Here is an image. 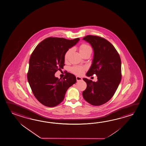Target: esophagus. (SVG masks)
Returning a JSON list of instances; mask_svg holds the SVG:
<instances>
[{
    "label": "esophagus",
    "mask_w": 146,
    "mask_h": 146,
    "mask_svg": "<svg viewBox=\"0 0 146 146\" xmlns=\"http://www.w3.org/2000/svg\"><path fill=\"white\" fill-rule=\"evenodd\" d=\"M76 80H77L78 82L82 80V78H81V77H80V76H76Z\"/></svg>",
    "instance_id": "obj_1"
}]
</instances>
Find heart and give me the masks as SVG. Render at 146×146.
<instances>
[{"label": "heart", "mask_w": 146, "mask_h": 146, "mask_svg": "<svg viewBox=\"0 0 146 146\" xmlns=\"http://www.w3.org/2000/svg\"><path fill=\"white\" fill-rule=\"evenodd\" d=\"M80 51L81 54L86 53V52H88L92 53V49L89 45L84 44L80 45ZM71 49H68V50L66 52L65 55H64V59L66 60L68 59V56L71 53ZM85 69L86 68L84 66H75L73 68H72L71 71L75 74L80 75L83 74Z\"/></svg>", "instance_id": "b5f03b06"}]
</instances>
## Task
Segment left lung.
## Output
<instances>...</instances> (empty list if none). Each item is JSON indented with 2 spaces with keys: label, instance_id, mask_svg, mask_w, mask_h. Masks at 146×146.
I'll return each mask as SVG.
<instances>
[{
  "label": "left lung",
  "instance_id": "8db88e82",
  "mask_svg": "<svg viewBox=\"0 0 146 146\" xmlns=\"http://www.w3.org/2000/svg\"><path fill=\"white\" fill-rule=\"evenodd\" d=\"M92 46L94 50L92 64L86 76L95 74L98 80L86 78V89L83 98L93 106H100L113 97L121 80V61L115 48L110 42L100 37L87 35L83 39Z\"/></svg>",
  "mask_w": 146,
  "mask_h": 146
}]
</instances>
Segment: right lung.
I'll use <instances>...</instances> for the list:
<instances>
[{
    "instance_id": "obj_1",
    "label": "right lung",
    "mask_w": 146,
    "mask_h": 146,
    "mask_svg": "<svg viewBox=\"0 0 146 146\" xmlns=\"http://www.w3.org/2000/svg\"><path fill=\"white\" fill-rule=\"evenodd\" d=\"M80 40L48 37L36 46L30 57L27 80L33 94L42 104L54 107L64 98L66 92L76 82L74 75L66 73L62 80L55 73L63 68L64 55Z\"/></svg>"
}]
</instances>
